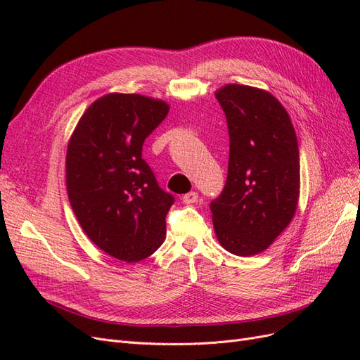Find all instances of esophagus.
<instances>
[{"label": "esophagus", "mask_w": 360, "mask_h": 360, "mask_svg": "<svg viewBox=\"0 0 360 360\" xmlns=\"http://www.w3.org/2000/svg\"><path fill=\"white\" fill-rule=\"evenodd\" d=\"M181 200H183L184 204H193V202L198 201V193L197 192H188V193L183 195Z\"/></svg>", "instance_id": "1"}]
</instances>
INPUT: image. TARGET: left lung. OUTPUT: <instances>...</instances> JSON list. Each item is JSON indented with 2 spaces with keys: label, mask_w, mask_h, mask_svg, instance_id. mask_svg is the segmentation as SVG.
Listing matches in <instances>:
<instances>
[{
  "label": "left lung",
  "mask_w": 360,
  "mask_h": 360,
  "mask_svg": "<svg viewBox=\"0 0 360 360\" xmlns=\"http://www.w3.org/2000/svg\"><path fill=\"white\" fill-rule=\"evenodd\" d=\"M226 117L230 159L224 191L210 202L214 233L234 255L263 252L297 209L299 146L285 108L270 93L228 84L216 91Z\"/></svg>",
  "instance_id": "8db88e82"
}]
</instances>
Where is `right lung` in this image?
Wrapping results in <instances>:
<instances>
[{"mask_svg": "<svg viewBox=\"0 0 360 360\" xmlns=\"http://www.w3.org/2000/svg\"><path fill=\"white\" fill-rule=\"evenodd\" d=\"M169 106L139 94H106L89 106L69 141L68 193L90 240L117 259L150 257L167 234L174 197L143 159L146 138Z\"/></svg>", "mask_w": 360, "mask_h": 360, "instance_id": "1", "label": "right lung"}]
</instances>
